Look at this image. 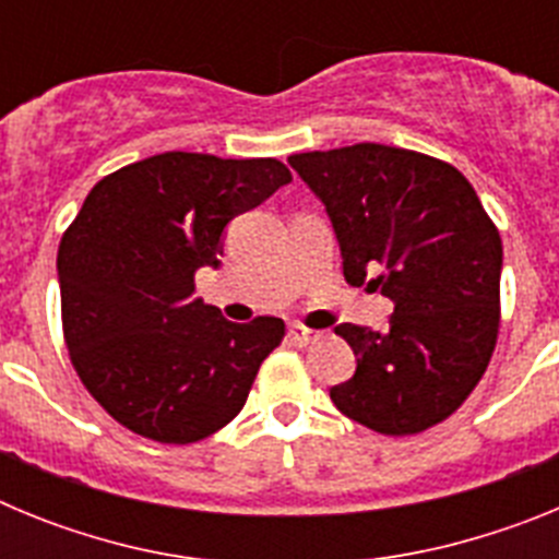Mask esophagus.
Segmentation results:
<instances>
[{
    "label": "esophagus",
    "mask_w": 559,
    "mask_h": 559,
    "mask_svg": "<svg viewBox=\"0 0 559 559\" xmlns=\"http://www.w3.org/2000/svg\"><path fill=\"white\" fill-rule=\"evenodd\" d=\"M313 338H316L313 330L302 328V324H290V328H288V341H290V344H296V347H308Z\"/></svg>",
    "instance_id": "34e87169"
}]
</instances>
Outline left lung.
Here are the masks:
<instances>
[{
    "instance_id": "1",
    "label": "left lung",
    "mask_w": 559,
    "mask_h": 559,
    "mask_svg": "<svg viewBox=\"0 0 559 559\" xmlns=\"http://www.w3.org/2000/svg\"><path fill=\"white\" fill-rule=\"evenodd\" d=\"M322 199L344 280L394 302L389 328L338 324L355 374L330 389L341 414L386 437L451 417L471 397L501 324V235L476 190L442 159L358 142L288 156Z\"/></svg>"
}]
</instances>
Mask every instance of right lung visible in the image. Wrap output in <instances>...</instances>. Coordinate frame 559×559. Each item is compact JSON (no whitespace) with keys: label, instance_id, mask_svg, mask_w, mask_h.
Listing matches in <instances>:
<instances>
[{"label":"right lung","instance_id":"1","mask_svg":"<svg viewBox=\"0 0 559 559\" xmlns=\"http://www.w3.org/2000/svg\"><path fill=\"white\" fill-rule=\"evenodd\" d=\"M290 181L276 159L167 151L97 181L58 246L63 341L88 394L120 426L190 445L240 414L283 319L226 322L195 299L224 229Z\"/></svg>","mask_w":559,"mask_h":559}]
</instances>
